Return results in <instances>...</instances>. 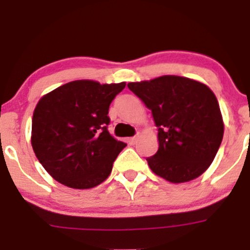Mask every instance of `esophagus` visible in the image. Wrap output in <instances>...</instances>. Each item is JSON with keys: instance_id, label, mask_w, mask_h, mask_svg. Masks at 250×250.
<instances>
[{"instance_id": "esophagus-1", "label": "esophagus", "mask_w": 250, "mask_h": 250, "mask_svg": "<svg viewBox=\"0 0 250 250\" xmlns=\"http://www.w3.org/2000/svg\"><path fill=\"white\" fill-rule=\"evenodd\" d=\"M138 139H139V135H135V137L129 138V139H128V141H129L130 145H134V144L137 143V140H138Z\"/></svg>"}]
</instances>
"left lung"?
<instances>
[{
    "instance_id": "obj_1",
    "label": "left lung",
    "mask_w": 250,
    "mask_h": 250,
    "mask_svg": "<svg viewBox=\"0 0 250 250\" xmlns=\"http://www.w3.org/2000/svg\"><path fill=\"white\" fill-rule=\"evenodd\" d=\"M128 88L151 110L158 127V151L146 158L150 169L173 184L202 175L224 137L213 90L200 81L174 75L130 82Z\"/></svg>"
}]
</instances>
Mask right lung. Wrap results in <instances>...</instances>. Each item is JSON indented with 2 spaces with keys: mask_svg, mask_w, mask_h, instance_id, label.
<instances>
[{
  "mask_svg": "<svg viewBox=\"0 0 250 250\" xmlns=\"http://www.w3.org/2000/svg\"><path fill=\"white\" fill-rule=\"evenodd\" d=\"M125 82L77 80L44 94L32 116L31 145L37 160L58 183L92 188L106 180L125 144L107 130L113 98Z\"/></svg>",
  "mask_w": 250,
  "mask_h": 250,
  "instance_id": "obj_1",
  "label": "right lung"
}]
</instances>
